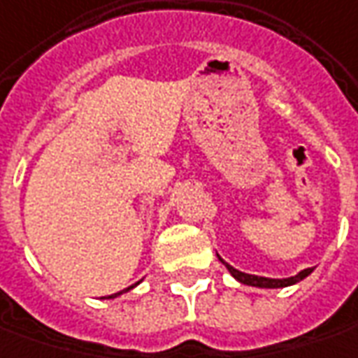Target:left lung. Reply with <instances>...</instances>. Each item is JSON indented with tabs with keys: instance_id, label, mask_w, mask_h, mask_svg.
<instances>
[{
	"instance_id": "8db88e82",
	"label": "left lung",
	"mask_w": 358,
	"mask_h": 358,
	"mask_svg": "<svg viewBox=\"0 0 358 358\" xmlns=\"http://www.w3.org/2000/svg\"><path fill=\"white\" fill-rule=\"evenodd\" d=\"M220 262L228 267V271L234 275V278L238 279L240 283H245V285H252V287H264V289H278V287H287V285H293V283H297V281H301L305 279L311 271H313V267H307V269H303L299 271L295 278H287V279H269V278H257V275H250V273H241L238 269H234L231 265H228L222 257H220Z\"/></svg>"
}]
</instances>
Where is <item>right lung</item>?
Wrapping results in <instances>:
<instances>
[{
  "label": "right lung",
  "mask_w": 358,
  "mask_h": 358,
  "mask_svg": "<svg viewBox=\"0 0 358 358\" xmlns=\"http://www.w3.org/2000/svg\"><path fill=\"white\" fill-rule=\"evenodd\" d=\"M132 287H134V285H130L129 289H132ZM129 289H124V291H129ZM124 291H120V293H124ZM120 293H115V295H108L106 299H113V297H117V295H120Z\"/></svg>",
  "instance_id": "1"
}]
</instances>
